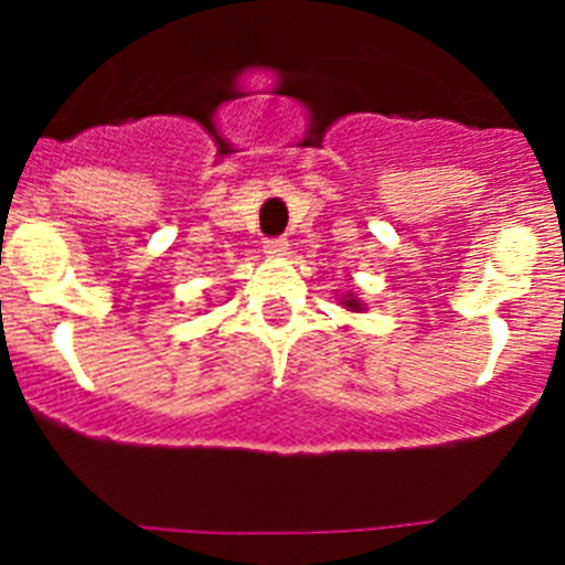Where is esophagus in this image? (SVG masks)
Segmentation results:
<instances>
[{
	"label": "esophagus",
	"mask_w": 565,
	"mask_h": 565,
	"mask_svg": "<svg viewBox=\"0 0 565 565\" xmlns=\"http://www.w3.org/2000/svg\"><path fill=\"white\" fill-rule=\"evenodd\" d=\"M263 248H266V254H286L288 252V239L286 237H268L266 243H263Z\"/></svg>",
	"instance_id": "34e87169"
}]
</instances>
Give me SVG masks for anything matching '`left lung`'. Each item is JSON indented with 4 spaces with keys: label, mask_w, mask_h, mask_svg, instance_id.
I'll return each mask as SVG.
<instances>
[{
    "label": "left lung",
    "mask_w": 565,
    "mask_h": 565,
    "mask_svg": "<svg viewBox=\"0 0 565 565\" xmlns=\"http://www.w3.org/2000/svg\"><path fill=\"white\" fill-rule=\"evenodd\" d=\"M348 308H356L359 311V308H362V302H359V299H348Z\"/></svg>",
    "instance_id": "left-lung-1"
}]
</instances>
